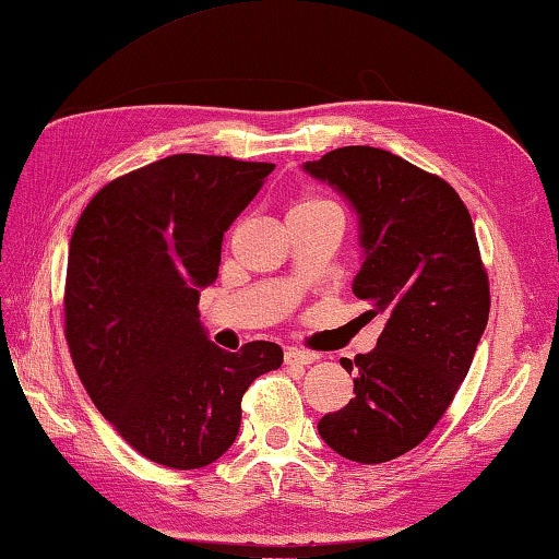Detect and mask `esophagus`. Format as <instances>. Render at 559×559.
<instances>
[{
	"label": "esophagus",
	"mask_w": 559,
	"mask_h": 559,
	"mask_svg": "<svg viewBox=\"0 0 559 559\" xmlns=\"http://www.w3.org/2000/svg\"><path fill=\"white\" fill-rule=\"evenodd\" d=\"M319 359L317 352H305V349H287L285 352V364L289 366H307Z\"/></svg>",
	"instance_id": "esophagus-1"
}]
</instances>
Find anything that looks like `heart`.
I'll return each mask as SVG.
<instances>
[{
  "label": "heart",
  "mask_w": 559,
  "mask_h": 559,
  "mask_svg": "<svg viewBox=\"0 0 559 559\" xmlns=\"http://www.w3.org/2000/svg\"><path fill=\"white\" fill-rule=\"evenodd\" d=\"M319 205H332V203H324V200H317V198H307V200H301V203H297L295 207H319Z\"/></svg>",
  "instance_id": "b5f03b06"
}]
</instances>
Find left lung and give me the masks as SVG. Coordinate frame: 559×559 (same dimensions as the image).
I'll list each match as a JSON object with an SVG mask.
<instances>
[{
  "instance_id": "obj_1",
  "label": "left lung",
  "mask_w": 559,
  "mask_h": 559,
  "mask_svg": "<svg viewBox=\"0 0 559 559\" xmlns=\"http://www.w3.org/2000/svg\"><path fill=\"white\" fill-rule=\"evenodd\" d=\"M305 170L359 215L364 262L354 295L383 317L377 349L342 359L354 399L319 420L329 448L356 463H386L443 418L488 324L490 287L473 219L443 178L389 151L346 145Z\"/></svg>"
}]
</instances>
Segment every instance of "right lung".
<instances>
[{"label": "right lung", "mask_w": 559, "mask_h": 559, "mask_svg": "<svg viewBox=\"0 0 559 559\" xmlns=\"http://www.w3.org/2000/svg\"><path fill=\"white\" fill-rule=\"evenodd\" d=\"M272 163L178 153L116 178L73 227L67 342L91 401L153 463L193 471L235 443L242 393L282 349L230 354L200 324V289L217 280L223 235Z\"/></svg>", "instance_id": "right-lung-1"}]
</instances>
